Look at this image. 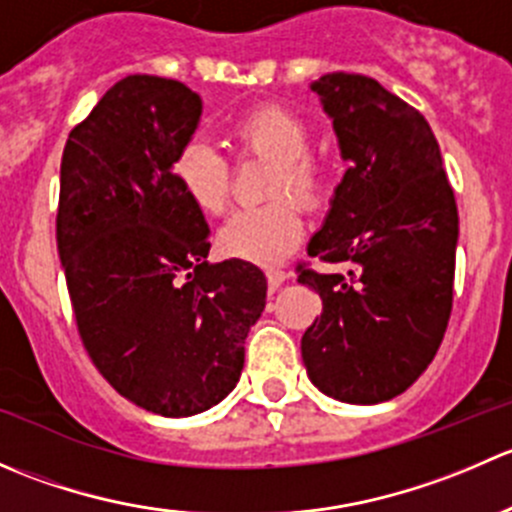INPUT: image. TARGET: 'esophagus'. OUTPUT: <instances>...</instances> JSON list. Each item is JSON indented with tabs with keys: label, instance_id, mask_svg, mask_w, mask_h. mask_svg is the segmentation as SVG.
<instances>
[{
	"label": "esophagus",
	"instance_id": "34e87169",
	"mask_svg": "<svg viewBox=\"0 0 512 512\" xmlns=\"http://www.w3.org/2000/svg\"><path fill=\"white\" fill-rule=\"evenodd\" d=\"M287 280H289V272H285V270H267V285H270L272 292H275V289H280Z\"/></svg>",
	"mask_w": 512,
	"mask_h": 512
}]
</instances>
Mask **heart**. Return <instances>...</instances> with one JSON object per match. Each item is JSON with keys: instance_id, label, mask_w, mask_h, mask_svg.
Segmentation results:
<instances>
[{"instance_id": "1", "label": "heart", "mask_w": 512, "mask_h": 512, "mask_svg": "<svg viewBox=\"0 0 512 512\" xmlns=\"http://www.w3.org/2000/svg\"><path fill=\"white\" fill-rule=\"evenodd\" d=\"M232 138L247 153L277 160L270 193L314 205L324 193V173L309 158L312 131L282 106H257L232 126ZM170 175L195 210L220 215L230 198V165L213 141L198 136L185 141L170 163ZM304 237L302 210L294 200L280 198L260 208H242L218 232L220 252L255 265L282 262Z\"/></svg>"}]
</instances>
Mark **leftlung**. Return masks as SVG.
Segmentation results:
<instances>
[{
	"instance_id": "8db88e82",
	"label": "left lung",
	"mask_w": 512,
	"mask_h": 512,
	"mask_svg": "<svg viewBox=\"0 0 512 512\" xmlns=\"http://www.w3.org/2000/svg\"><path fill=\"white\" fill-rule=\"evenodd\" d=\"M309 89L332 118L349 168L307 252L344 272L302 270L322 317L302 337L309 381L344 404L404 394L446 334L458 210L426 118L361 74L319 76Z\"/></svg>"
}]
</instances>
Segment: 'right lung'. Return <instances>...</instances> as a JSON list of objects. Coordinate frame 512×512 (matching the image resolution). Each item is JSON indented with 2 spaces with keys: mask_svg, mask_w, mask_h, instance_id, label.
Segmentation results:
<instances>
[{
  "mask_svg": "<svg viewBox=\"0 0 512 512\" xmlns=\"http://www.w3.org/2000/svg\"><path fill=\"white\" fill-rule=\"evenodd\" d=\"M203 101L180 81L113 84L61 156L56 245L81 342L103 379L158 416H195L240 381L267 280L210 262V230L170 163Z\"/></svg>",
  "mask_w": 512,
  "mask_h": 512,
  "instance_id": "obj_1",
  "label": "right lung"
}]
</instances>
